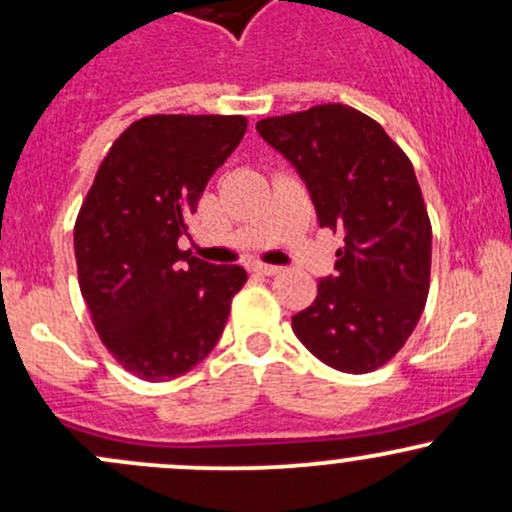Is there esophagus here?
<instances>
[{
	"label": "esophagus",
	"mask_w": 512,
	"mask_h": 512,
	"mask_svg": "<svg viewBox=\"0 0 512 512\" xmlns=\"http://www.w3.org/2000/svg\"><path fill=\"white\" fill-rule=\"evenodd\" d=\"M255 272H257V274H265V277H274V274L282 272V267H277V265H265V262H257Z\"/></svg>",
	"instance_id": "1"
}]
</instances>
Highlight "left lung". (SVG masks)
Instances as JSON below:
<instances>
[{
	"label": "left lung",
	"mask_w": 512,
	"mask_h": 512,
	"mask_svg": "<svg viewBox=\"0 0 512 512\" xmlns=\"http://www.w3.org/2000/svg\"><path fill=\"white\" fill-rule=\"evenodd\" d=\"M257 131L299 170L320 226L342 235L335 277L291 318L296 338L338 372L384 367L411 338L430 291L432 226L411 160L347 104L272 116Z\"/></svg>",
	"instance_id": "1"
}]
</instances>
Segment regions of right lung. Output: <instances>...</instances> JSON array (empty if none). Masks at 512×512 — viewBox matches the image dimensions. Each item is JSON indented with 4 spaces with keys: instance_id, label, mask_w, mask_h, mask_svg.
<instances>
[{
    "instance_id": "right-lung-1",
    "label": "right lung",
    "mask_w": 512,
    "mask_h": 512,
    "mask_svg": "<svg viewBox=\"0 0 512 512\" xmlns=\"http://www.w3.org/2000/svg\"><path fill=\"white\" fill-rule=\"evenodd\" d=\"M245 116L155 114L101 160L75 221L82 299L106 350L143 381H172L216 347L243 289L238 265H209L177 240Z\"/></svg>"
}]
</instances>
